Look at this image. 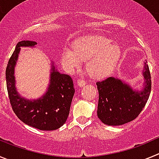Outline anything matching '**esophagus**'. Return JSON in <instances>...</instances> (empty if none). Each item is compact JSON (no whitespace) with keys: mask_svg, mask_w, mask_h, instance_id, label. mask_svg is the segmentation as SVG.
<instances>
[{"mask_svg":"<svg viewBox=\"0 0 159 159\" xmlns=\"http://www.w3.org/2000/svg\"><path fill=\"white\" fill-rule=\"evenodd\" d=\"M77 84H78L80 87H83L86 84V82H85L84 80H82V79H79V80H77Z\"/></svg>","mask_w":159,"mask_h":159,"instance_id":"obj_1","label":"esophagus"}]
</instances>
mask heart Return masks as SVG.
I'll return each instance as SVG.
<instances>
[{
  "mask_svg": "<svg viewBox=\"0 0 159 159\" xmlns=\"http://www.w3.org/2000/svg\"><path fill=\"white\" fill-rule=\"evenodd\" d=\"M73 49L66 48L61 54L63 65L74 71L86 61V70L94 79H103L115 70L121 57V48L104 36L80 38L73 43Z\"/></svg>",
  "mask_w": 159,
  "mask_h": 159,
  "instance_id": "b5f03b06",
  "label": "heart"
}]
</instances>
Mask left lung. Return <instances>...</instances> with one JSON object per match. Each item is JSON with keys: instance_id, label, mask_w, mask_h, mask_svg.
Wrapping results in <instances>:
<instances>
[{"instance_id": "1", "label": "left lung", "mask_w": 159, "mask_h": 159, "mask_svg": "<svg viewBox=\"0 0 159 159\" xmlns=\"http://www.w3.org/2000/svg\"><path fill=\"white\" fill-rule=\"evenodd\" d=\"M144 88L135 91L130 85L115 77H108L97 82L99 102L98 118L104 124L119 126L134 120L143 111L151 91V78L149 67L144 63Z\"/></svg>"}]
</instances>
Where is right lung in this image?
<instances>
[{"label":"right lung","mask_w":159,"mask_h":159,"mask_svg":"<svg viewBox=\"0 0 159 159\" xmlns=\"http://www.w3.org/2000/svg\"><path fill=\"white\" fill-rule=\"evenodd\" d=\"M36 42H18L6 67V85L12 110L25 124L41 130H53L65 123L75 93L71 76L59 72L52 63L51 75L47 92L37 99H27L16 91L14 69L20 47H35Z\"/></svg>","instance_id":"right-lung-1"}]
</instances>
